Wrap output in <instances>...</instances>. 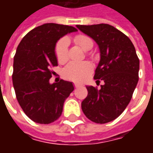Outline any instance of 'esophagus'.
Instances as JSON below:
<instances>
[{
  "label": "esophagus",
  "mask_w": 153,
  "mask_h": 153,
  "mask_svg": "<svg viewBox=\"0 0 153 153\" xmlns=\"http://www.w3.org/2000/svg\"><path fill=\"white\" fill-rule=\"evenodd\" d=\"M74 86L75 88H79V87L80 86V84H79V83H74Z\"/></svg>",
  "instance_id": "esophagus-1"
}]
</instances>
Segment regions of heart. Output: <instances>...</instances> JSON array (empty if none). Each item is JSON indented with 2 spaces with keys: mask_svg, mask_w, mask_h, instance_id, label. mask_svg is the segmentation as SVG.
I'll return each instance as SVG.
<instances>
[{
  "mask_svg": "<svg viewBox=\"0 0 153 153\" xmlns=\"http://www.w3.org/2000/svg\"><path fill=\"white\" fill-rule=\"evenodd\" d=\"M74 42L83 51H89L93 46V40L86 35L79 34L74 38ZM56 56L57 60L62 63L68 59V42L61 39L56 47ZM92 72V65L88 62H71L64 70V75L68 79L82 82L87 79Z\"/></svg>",
  "mask_w": 153,
  "mask_h": 153,
  "instance_id": "1",
  "label": "heart"
}]
</instances>
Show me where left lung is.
I'll list each match as a JSON object with an SVG mask.
<instances>
[{"mask_svg":"<svg viewBox=\"0 0 153 153\" xmlns=\"http://www.w3.org/2000/svg\"><path fill=\"white\" fill-rule=\"evenodd\" d=\"M76 27L98 45L101 59L94 79L104 82L99 90L86 87L88 96L82 102V111L97 124L112 121L128 106L138 83L139 60L134 46L126 35L110 25Z\"/></svg>","mask_w":153,"mask_h":153,"instance_id":"1","label":"left lung"}]
</instances>
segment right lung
Instances as JSON below:
<instances>
[{
	"label": "right lung",
	"instance_id": "add662e5",
	"mask_svg": "<svg viewBox=\"0 0 153 153\" xmlns=\"http://www.w3.org/2000/svg\"><path fill=\"white\" fill-rule=\"evenodd\" d=\"M77 31L72 26L44 24L28 32L19 44L14 57L13 85L19 104L33 121L44 125L56 121L74 89L69 81L51 84L49 80L53 74L51 67L58 65L57 41Z\"/></svg>",
	"mask_w": 153,
	"mask_h": 153
}]
</instances>
